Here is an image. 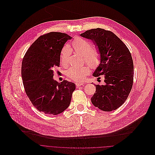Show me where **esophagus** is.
Returning a JSON list of instances; mask_svg holds the SVG:
<instances>
[{
	"instance_id": "obj_1",
	"label": "esophagus",
	"mask_w": 155,
	"mask_h": 155,
	"mask_svg": "<svg viewBox=\"0 0 155 155\" xmlns=\"http://www.w3.org/2000/svg\"><path fill=\"white\" fill-rule=\"evenodd\" d=\"M84 83H78V82H76V87L78 88V87H79V86H81V85H84Z\"/></svg>"
}]
</instances>
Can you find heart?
Segmentation results:
<instances>
[{"mask_svg":"<svg viewBox=\"0 0 155 155\" xmlns=\"http://www.w3.org/2000/svg\"><path fill=\"white\" fill-rule=\"evenodd\" d=\"M71 46L76 52L84 56L87 64L92 68H96L99 65L101 60L100 54L98 49L91 50L90 42L83 38L76 37L72 41ZM70 54V47L65 46L60 53V60L61 65L65 66L68 64ZM89 72L90 68L87 66H73L67 71V75L74 81H81L85 78Z\"/></svg>","mask_w":155,"mask_h":155,"instance_id":"obj_1","label":"heart"}]
</instances>
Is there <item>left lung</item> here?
<instances>
[{
  "instance_id": "1",
  "label": "left lung",
  "mask_w": 155,
  "mask_h": 155,
  "mask_svg": "<svg viewBox=\"0 0 155 155\" xmlns=\"http://www.w3.org/2000/svg\"><path fill=\"white\" fill-rule=\"evenodd\" d=\"M81 36L93 41L100 54V64L93 74L104 78V85H95L92 104L103 111L118 109L127 100L133 84L134 65L131 53L113 32L97 28L85 31Z\"/></svg>"
}]
</instances>
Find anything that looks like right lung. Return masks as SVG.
Returning a JSON list of instances; mask_svg holds the SVG:
<instances>
[{
  "mask_svg": "<svg viewBox=\"0 0 155 155\" xmlns=\"http://www.w3.org/2000/svg\"><path fill=\"white\" fill-rule=\"evenodd\" d=\"M71 38L61 32L46 34L30 46L23 58L21 76L26 94L34 107L46 114L57 115L67 109L76 88L73 82L58 83L53 79L61 49Z\"/></svg>",
  "mask_w": 155,
  "mask_h": 155,
  "instance_id": "obj_1",
  "label": "right lung"
}]
</instances>
